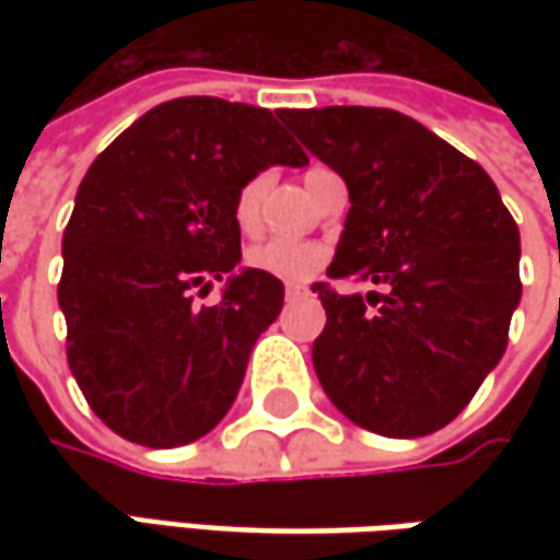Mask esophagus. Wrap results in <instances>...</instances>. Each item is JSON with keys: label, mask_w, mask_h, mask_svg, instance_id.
Returning <instances> with one entry per match:
<instances>
[{"label": "esophagus", "mask_w": 560, "mask_h": 560, "mask_svg": "<svg viewBox=\"0 0 560 560\" xmlns=\"http://www.w3.org/2000/svg\"><path fill=\"white\" fill-rule=\"evenodd\" d=\"M283 295H287V302H299V299H305V295H308V287H305V283H287Z\"/></svg>", "instance_id": "esophagus-1"}]
</instances>
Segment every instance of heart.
Segmentation results:
<instances>
[{
	"instance_id": "obj_1",
	"label": "heart",
	"mask_w": 560,
	"mask_h": 560,
	"mask_svg": "<svg viewBox=\"0 0 560 560\" xmlns=\"http://www.w3.org/2000/svg\"><path fill=\"white\" fill-rule=\"evenodd\" d=\"M327 167H312L305 174V186L312 184L317 174H324ZM268 189V177L255 174L248 177L246 184L236 189L233 196V224L240 226L243 233H252L258 226L261 218V199ZM327 248L320 243H292V240H261L255 246L246 248V268L261 270L268 277L277 280H305L312 277L314 270L324 265Z\"/></svg>"
}]
</instances>
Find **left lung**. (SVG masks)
<instances>
[{
    "instance_id": "obj_1",
    "label": "left lung",
    "mask_w": 560,
    "mask_h": 560,
    "mask_svg": "<svg viewBox=\"0 0 560 560\" xmlns=\"http://www.w3.org/2000/svg\"><path fill=\"white\" fill-rule=\"evenodd\" d=\"M280 120L349 186L327 324L312 361L346 418L383 436H427L462 415L505 355L521 302V233L480 164L393 108H283Z\"/></svg>"
}]
</instances>
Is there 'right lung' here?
<instances>
[{
    "label": "right lung",
    "instance_id": "obj_1",
    "mask_svg": "<svg viewBox=\"0 0 560 560\" xmlns=\"http://www.w3.org/2000/svg\"><path fill=\"white\" fill-rule=\"evenodd\" d=\"M277 118L226 98H171L127 127L77 189L58 280L68 368L124 440L174 448L214 430L283 308V283L252 268L218 306L191 305L243 258L236 189L270 164L308 162Z\"/></svg>",
    "mask_w": 560,
    "mask_h": 560
}]
</instances>
